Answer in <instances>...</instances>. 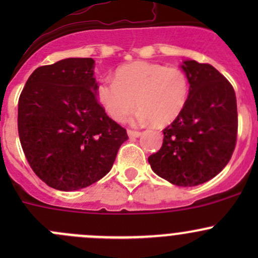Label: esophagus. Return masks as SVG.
<instances>
[{
  "mask_svg": "<svg viewBox=\"0 0 258 258\" xmlns=\"http://www.w3.org/2000/svg\"><path fill=\"white\" fill-rule=\"evenodd\" d=\"M127 135H128L130 139H137V137L141 136V134H140V132L131 131V130H128V131H127Z\"/></svg>",
  "mask_w": 258,
  "mask_h": 258,
  "instance_id": "obj_1",
  "label": "esophagus"
}]
</instances>
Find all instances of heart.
Instances as JSON below:
<instances>
[{
	"instance_id": "heart-1",
	"label": "heart",
	"mask_w": 258,
	"mask_h": 258,
	"mask_svg": "<svg viewBox=\"0 0 258 258\" xmlns=\"http://www.w3.org/2000/svg\"><path fill=\"white\" fill-rule=\"evenodd\" d=\"M188 91V80L182 70L135 61L118 67L113 81L101 80L96 86V97L113 121H126L137 106L136 123L166 126L183 111Z\"/></svg>"
}]
</instances>
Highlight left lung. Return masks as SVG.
Listing matches in <instances>:
<instances>
[{"label":"left lung","instance_id":"left-lung-1","mask_svg":"<svg viewBox=\"0 0 258 258\" xmlns=\"http://www.w3.org/2000/svg\"><path fill=\"white\" fill-rule=\"evenodd\" d=\"M189 83L181 114L163 130V144L148 157L153 172L172 184L199 186L225 168L237 139L235 90L209 63H181Z\"/></svg>","mask_w":258,"mask_h":258}]
</instances>
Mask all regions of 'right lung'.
I'll list each match as a JSON object with an SVG mask.
<instances>
[{
	"mask_svg": "<svg viewBox=\"0 0 258 258\" xmlns=\"http://www.w3.org/2000/svg\"><path fill=\"white\" fill-rule=\"evenodd\" d=\"M93 58L36 69L18 100V136L33 172L59 191H77L110 172L128 140L96 97Z\"/></svg>",
	"mask_w": 258,
	"mask_h": 258,
	"instance_id": "right-lung-1",
	"label": "right lung"
}]
</instances>
